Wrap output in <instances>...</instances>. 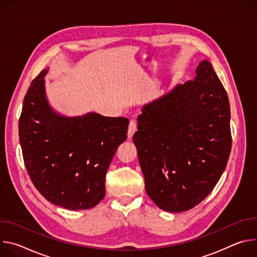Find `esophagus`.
Listing matches in <instances>:
<instances>
[{
  "mask_svg": "<svg viewBox=\"0 0 257 257\" xmlns=\"http://www.w3.org/2000/svg\"><path fill=\"white\" fill-rule=\"evenodd\" d=\"M137 130V124L134 120H131L129 123V127H128V138L131 139L133 134L136 132Z\"/></svg>",
  "mask_w": 257,
  "mask_h": 257,
  "instance_id": "1",
  "label": "esophagus"
}]
</instances>
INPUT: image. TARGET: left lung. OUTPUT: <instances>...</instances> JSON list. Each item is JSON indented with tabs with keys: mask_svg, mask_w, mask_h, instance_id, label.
<instances>
[{
	"mask_svg": "<svg viewBox=\"0 0 257 257\" xmlns=\"http://www.w3.org/2000/svg\"><path fill=\"white\" fill-rule=\"evenodd\" d=\"M230 102L207 61L196 77L145 104L133 135L145 191L162 209L200 203L226 169L231 148Z\"/></svg>",
	"mask_w": 257,
	"mask_h": 257,
	"instance_id": "8db88e82",
	"label": "left lung"
}]
</instances>
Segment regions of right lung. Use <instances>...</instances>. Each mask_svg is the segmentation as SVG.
Returning a JSON list of instances; mask_svg holds the SVG:
<instances>
[{
    "label": "right lung",
    "mask_w": 257,
    "mask_h": 257,
    "mask_svg": "<svg viewBox=\"0 0 257 257\" xmlns=\"http://www.w3.org/2000/svg\"><path fill=\"white\" fill-rule=\"evenodd\" d=\"M43 70L24 97L19 140L35 188L50 202L71 210L95 206L105 194V174L127 139V118L88 113L63 117L45 92Z\"/></svg>",
    "instance_id": "1"
}]
</instances>
